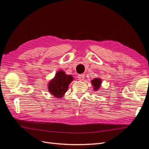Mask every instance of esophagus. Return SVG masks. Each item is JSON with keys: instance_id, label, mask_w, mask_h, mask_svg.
Here are the masks:
<instances>
[{"instance_id": "obj_1", "label": "esophagus", "mask_w": 149, "mask_h": 149, "mask_svg": "<svg viewBox=\"0 0 149 149\" xmlns=\"http://www.w3.org/2000/svg\"><path fill=\"white\" fill-rule=\"evenodd\" d=\"M85 75L84 74H79L78 76V78L79 81H83L84 79Z\"/></svg>"}]
</instances>
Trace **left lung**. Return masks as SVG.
I'll list each match as a JSON object with an SVG mask.
<instances>
[{
    "label": "left lung",
    "mask_w": 149,
    "mask_h": 149,
    "mask_svg": "<svg viewBox=\"0 0 149 149\" xmlns=\"http://www.w3.org/2000/svg\"><path fill=\"white\" fill-rule=\"evenodd\" d=\"M101 81V79L100 78H94L93 80L91 81V83L92 85L93 86L94 91H97V90L100 88Z\"/></svg>",
    "instance_id": "1"
}]
</instances>
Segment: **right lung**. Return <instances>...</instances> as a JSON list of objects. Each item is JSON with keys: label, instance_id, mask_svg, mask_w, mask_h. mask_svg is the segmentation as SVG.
Returning a JSON list of instances; mask_svg holds the SVG:
<instances>
[{"label": "right lung", "instance_id": "1", "mask_svg": "<svg viewBox=\"0 0 149 149\" xmlns=\"http://www.w3.org/2000/svg\"><path fill=\"white\" fill-rule=\"evenodd\" d=\"M73 80V76L65 74V71H58L55 77L49 82L48 88L50 94L56 98H61L67 91L69 84Z\"/></svg>", "mask_w": 149, "mask_h": 149}]
</instances>
